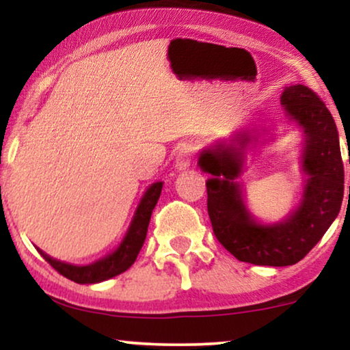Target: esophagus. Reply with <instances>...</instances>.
<instances>
[{
  "label": "esophagus",
  "instance_id": "34e87169",
  "mask_svg": "<svg viewBox=\"0 0 350 350\" xmlns=\"http://www.w3.org/2000/svg\"><path fill=\"white\" fill-rule=\"evenodd\" d=\"M193 162V146L191 145H181L178 152L175 157V167L178 170H186Z\"/></svg>",
  "mask_w": 350,
  "mask_h": 350
}]
</instances>
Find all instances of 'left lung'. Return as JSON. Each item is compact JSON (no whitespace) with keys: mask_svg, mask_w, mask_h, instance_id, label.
<instances>
[{"mask_svg":"<svg viewBox=\"0 0 350 350\" xmlns=\"http://www.w3.org/2000/svg\"><path fill=\"white\" fill-rule=\"evenodd\" d=\"M280 102L304 132L301 162L309 176L301 204L285 221L256 223L243 204L236 178L242 172L248 135L229 145L218 143L213 150L200 152L198 162L213 175L205 185L208 217L218 242L239 261L258 266H290L303 260L338 217L344 196V165L332 113L303 84L285 88Z\"/></svg>","mask_w":350,"mask_h":350,"instance_id":"obj_1","label":"left lung"}]
</instances>
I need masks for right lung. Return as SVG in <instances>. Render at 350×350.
Returning <instances> with one entry per match:
<instances>
[{"label":"right lung","instance_id":"1","mask_svg":"<svg viewBox=\"0 0 350 350\" xmlns=\"http://www.w3.org/2000/svg\"><path fill=\"white\" fill-rule=\"evenodd\" d=\"M161 191L162 181L152 183L150 188L146 189L145 196H143L140 204H138L135 215H133V219L131 223V228H129L121 245H119L113 253H109L108 256L92 262V265H68V262L54 260V258L46 255L44 252L40 250V248H38V252L41 253V256L44 258L57 272H60L62 275L76 282V284H98V282L108 280L114 275H119L121 272L127 271L129 267L135 262L138 253H140L143 243H145L148 224H150L152 210H154L157 200H159Z\"/></svg>","mask_w":350,"mask_h":350}]
</instances>
